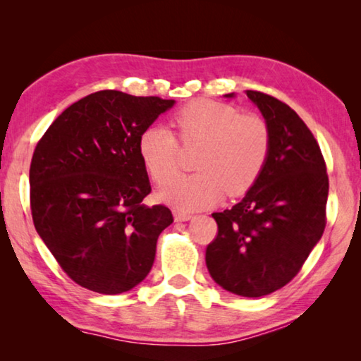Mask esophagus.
<instances>
[{
	"mask_svg": "<svg viewBox=\"0 0 361 361\" xmlns=\"http://www.w3.org/2000/svg\"><path fill=\"white\" fill-rule=\"evenodd\" d=\"M173 216H175L176 221H188V219L192 218V213L181 212V210H175V212H173Z\"/></svg>",
	"mask_w": 361,
	"mask_h": 361,
	"instance_id": "1",
	"label": "esophagus"
}]
</instances>
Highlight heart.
<instances>
[{
	"label": "heart",
	"instance_id": "obj_1",
	"mask_svg": "<svg viewBox=\"0 0 361 361\" xmlns=\"http://www.w3.org/2000/svg\"><path fill=\"white\" fill-rule=\"evenodd\" d=\"M173 126L185 145L204 142L194 164L199 172L175 176L159 191V199L175 209H204L218 202L224 192L239 197L253 188L266 167L271 132L259 116L200 99L178 109ZM178 140L167 127L151 126L138 138L143 166L159 185L178 169Z\"/></svg>",
	"mask_w": 361,
	"mask_h": 361
}]
</instances>
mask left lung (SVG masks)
Segmentation results:
<instances>
[{
  "mask_svg": "<svg viewBox=\"0 0 361 361\" xmlns=\"http://www.w3.org/2000/svg\"><path fill=\"white\" fill-rule=\"evenodd\" d=\"M245 94L264 116L271 151L245 197L212 215L218 234L207 247L205 262L224 290L259 298L291 282L320 240L328 173L319 143L295 109L258 90Z\"/></svg>",
  "mask_w": 361,
  "mask_h": 361,
  "instance_id": "1",
  "label": "left lung"
}]
</instances>
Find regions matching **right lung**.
<instances>
[{
  "instance_id": "obj_1",
  "label": "right lung",
  "mask_w": 361,
  "mask_h": 361,
  "mask_svg": "<svg viewBox=\"0 0 361 361\" xmlns=\"http://www.w3.org/2000/svg\"><path fill=\"white\" fill-rule=\"evenodd\" d=\"M175 100L100 90L49 126L30 166L35 228L73 282L102 295L129 291L148 276L166 205L146 207L148 173L138 138Z\"/></svg>"
}]
</instances>
